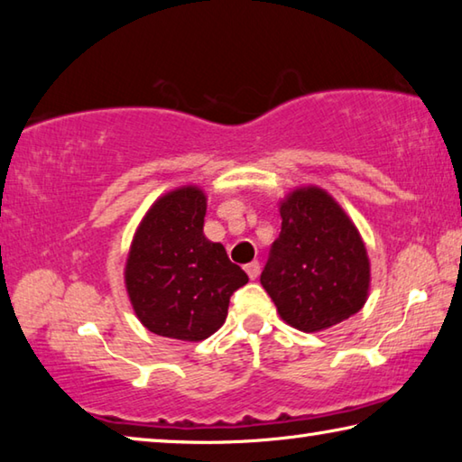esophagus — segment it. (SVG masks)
Here are the masks:
<instances>
[{
	"label": "esophagus",
	"instance_id": "esophagus-1",
	"mask_svg": "<svg viewBox=\"0 0 462 462\" xmlns=\"http://www.w3.org/2000/svg\"><path fill=\"white\" fill-rule=\"evenodd\" d=\"M245 271H246V275H248L250 279H256V277H259V273H261V264H259V261H253V263L245 264Z\"/></svg>",
	"mask_w": 462,
	"mask_h": 462
}]
</instances>
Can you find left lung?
Listing matches in <instances>:
<instances>
[{
	"label": "left lung",
	"mask_w": 462,
	"mask_h": 462,
	"mask_svg": "<svg viewBox=\"0 0 462 462\" xmlns=\"http://www.w3.org/2000/svg\"><path fill=\"white\" fill-rule=\"evenodd\" d=\"M281 234L261 285L283 322L319 332L355 316L371 287V263L355 222L322 187L306 185L279 201Z\"/></svg>",
	"instance_id": "left-lung-1"
}]
</instances>
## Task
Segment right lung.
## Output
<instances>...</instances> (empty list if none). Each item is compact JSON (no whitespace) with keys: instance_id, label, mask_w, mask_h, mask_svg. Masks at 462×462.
I'll return each instance as SVG.
<instances>
[{"instance_id":"add662e5","label":"right lung","mask_w":462,"mask_h":462,"mask_svg":"<svg viewBox=\"0 0 462 462\" xmlns=\"http://www.w3.org/2000/svg\"><path fill=\"white\" fill-rule=\"evenodd\" d=\"M208 198L198 185L161 195L132 238L124 283L146 330L199 342L226 322L230 295L248 283L220 242L203 234Z\"/></svg>"}]
</instances>
